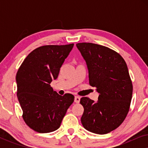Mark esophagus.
Masks as SVG:
<instances>
[{
  "mask_svg": "<svg viewBox=\"0 0 148 148\" xmlns=\"http://www.w3.org/2000/svg\"><path fill=\"white\" fill-rule=\"evenodd\" d=\"M79 102H80V97L77 96H75V102L77 104V103H79Z\"/></svg>",
  "mask_w": 148,
  "mask_h": 148,
  "instance_id": "obj_1",
  "label": "esophagus"
}]
</instances>
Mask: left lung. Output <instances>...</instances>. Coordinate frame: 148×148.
Returning a JSON list of instances; mask_svg holds the SVG:
<instances>
[{"instance_id":"1","label":"left lung","mask_w":148,"mask_h":148,"mask_svg":"<svg viewBox=\"0 0 148 148\" xmlns=\"http://www.w3.org/2000/svg\"><path fill=\"white\" fill-rule=\"evenodd\" d=\"M76 46L86 62L90 85L99 94L97 102L81 98V121L86 130L106 134L120 126L129 112L133 86L128 68L120 54L106 46L85 42Z\"/></svg>"}]
</instances>
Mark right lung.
<instances>
[{
  "mask_svg": "<svg viewBox=\"0 0 148 148\" xmlns=\"http://www.w3.org/2000/svg\"><path fill=\"white\" fill-rule=\"evenodd\" d=\"M74 44L46 45L34 50L21 64L17 75V98L26 125L36 132L50 133L60 126L74 96H60L50 86Z\"/></svg>",
  "mask_w": 148,
  "mask_h": 148,
  "instance_id": "right-lung-1",
  "label": "right lung"
}]
</instances>
